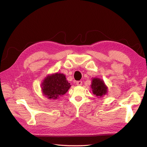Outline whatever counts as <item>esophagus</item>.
Instances as JSON below:
<instances>
[{
	"instance_id": "esophagus-1",
	"label": "esophagus",
	"mask_w": 147,
	"mask_h": 147,
	"mask_svg": "<svg viewBox=\"0 0 147 147\" xmlns=\"http://www.w3.org/2000/svg\"><path fill=\"white\" fill-rule=\"evenodd\" d=\"M76 84H77V85H78V86H82V81H77L76 82Z\"/></svg>"
}]
</instances>
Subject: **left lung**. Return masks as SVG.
Wrapping results in <instances>:
<instances>
[{"instance_id": "8db88e82", "label": "left lung", "mask_w": 147, "mask_h": 147, "mask_svg": "<svg viewBox=\"0 0 147 147\" xmlns=\"http://www.w3.org/2000/svg\"><path fill=\"white\" fill-rule=\"evenodd\" d=\"M91 88L93 94L97 97H102L107 93V87L102 80L98 78H94L92 80Z\"/></svg>"}]
</instances>
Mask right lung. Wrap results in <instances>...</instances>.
<instances>
[{"mask_svg": "<svg viewBox=\"0 0 147 147\" xmlns=\"http://www.w3.org/2000/svg\"><path fill=\"white\" fill-rule=\"evenodd\" d=\"M71 86L66 80L65 75L55 73L48 75L42 83L43 94L48 99H57L67 92Z\"/></svg>", "mask_w": 147, "mask_h": 147, "instance_id": "obj_1", "label": "right lung"}]
</instances>
